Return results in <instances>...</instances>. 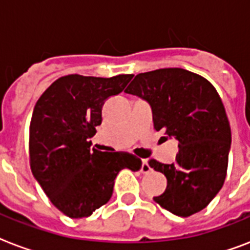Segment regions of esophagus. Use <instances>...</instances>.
<instances>
[{"label":"esophagus","mask_w":250,"mask_h":250,"mask_svg":"<svg viewBox=\"0 0 250 250\" xmlns=\"http://www.w3.org/2000/svg\"><path fill=\"white\" fill-rule=\"evenodd\" d=\"M152 171V167L149 165L148 160H143V164H141V172H144V174H148Z\"/></svg>","instance_id":"1"}]
</instances>
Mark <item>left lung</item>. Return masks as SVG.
<instances>
[{
  "label": "left lung",
  "instance_id": "8db88e82",
  "mask_svg": "<svg viewBox=\"0 0 250 250\" xmlns=\"http://www.w3.org/2000/svg\"><path fill=\"white\" fill-rule=\"evenodd\" d=\"M125 92L148 102L154 128L179 141L174 164L149 161L167 179L166 190L153 200L179 217L205 209L225 183L231 149V128L215 88L183 68H160L136 75Z\"/></svg>",
  "mask_w": 250,
  "mask_h": 250
}]
</instances>
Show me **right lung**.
<instances>
[{
    "mask_svg": "<svg viewBox=\"0 0 250 250\" xmlns=\"http://www.w3.org/2000/svg\"><path fill=\"white\" fill-rule=\"evenodd\" d=\"M132 75H67L56 80L33 109L29 127L31 170L49 200L70 218L89 217L113 194L122 168L139 171L131 153L100 152L90 137L102 122L106 98L121 93Z\"/></svg>",
    "mask_w": 250,
    "mask_h": 250,
    "instance_id": "right-lung-1",
    "label": "right lung"
}]
</instances>
